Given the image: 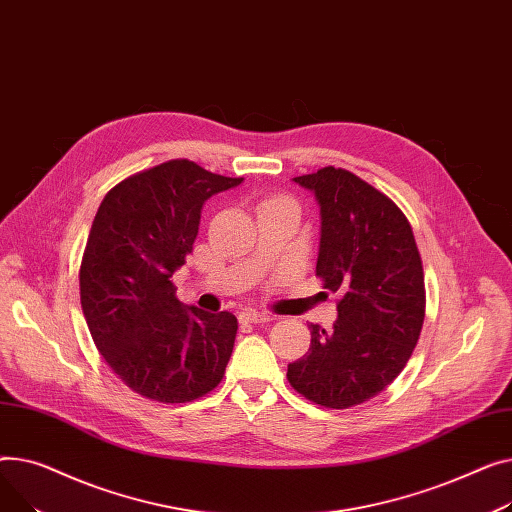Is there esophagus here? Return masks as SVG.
<instances>
[{
    "label": "esophagus",
    "mask_w": 512,
    "mask_h": 512,
    "mask_svg": "<svg viewBox=\"0 0 512 512\" xmlns=\"http://www.w3.org/2000/svg\"><path fill=\"white\" fill-rule=\"evenodd\" d=\"M242 320H244V322H254V324H260V322H270V320H275V316L270 314V312L246 310V312H242Z\"/></svg>",
    "instance_id": "34e87169"
}]
</instances>
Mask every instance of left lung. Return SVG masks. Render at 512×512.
<instances>
[{"mask_svg": "<svg viewBox=\"0 0 512 512\" xmlns=\"http://www.w3.org/2000/svg\"><path fill=\"white\" fill-rule=\"evenodd\" d=\"M320 206L316 275L339 293L337 320L310 324V349L287 366L306 399L347 409L393 382L426 316L424 268L401 208L364 179L335 167L293 177Z\"/></svg>", "mask_w": 512, "mask_h": 512, "instance_id": "8db88e82", "label": "left lung"}]
</instances>
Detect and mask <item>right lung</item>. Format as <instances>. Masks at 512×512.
Segmentation results:
<instances>
[{"instance_id":"obj_1","label":"right lung","mask_w":512,"mask_h":512,"mask_svg":"<svg viewBox=\"0 0 512 512\" xmlns=\"http://www.w3.org/2000/svg\"><path fill=\"white\" fill-rule=\"evenodd\" d=\"M244 177L179 159L136 173L101 202L80 264V304L97 349L134 393L188 403L213 390L233 351L237 318L177 299L204 202Z\"/></svg>"}]
</instances>
